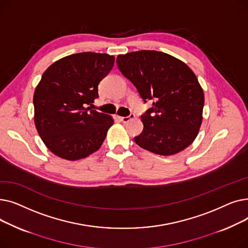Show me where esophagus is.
I'll use <instances>...</instances> for the list:
<instances>
[{
  "instance_id": "esophagus-1",
  "label": "esophagus",
  "mask_w": 248,
  "mask_h": 248,
  "mask_svg": "<svg viewBox=\"0 0 248 248\" xmlns=\"http://www.w3.org/2000/svg\"><path fill=\"white\" fill-rule=\"evenodd\" d=\"M133 119H135V113H131V114L127 115V116H120V120L122 122H124V123H127V122H129V121L133 120Z\"/></svg>"
}]
</instances>
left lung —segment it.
<instances>
[{"label":"left lung","instance_id":"8db88e82","mask_svg":"<svg viewBox=\"0 0 248 248\" xmlns=\"http://www.w3.org/2000/svg\"><path fill=\"white\" fill-rule=\"evenodd\" d=\"M116 64L153 107L141 117L144 129L135 137L140 148L171 155L196 139L202 124L204 93L194 72L181 60L164 52L141 50L119 55Z\"/></svg>","mask_w":248,"mask_h":248}]
</instances>
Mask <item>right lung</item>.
I'll list each match as a JSON object with an SVG mask.
<instances>
[{"label":"right lung","mask_w":248,"mask_h":248,"mask_svg":"<svg viewBox=\"0 0 248 248\" xmlns=\"http://www.w3.org/2000/svg\"><path fill=\"white\" fill-rule=\"evenodd\" d=\"M114 57L81 52L54 62L43 73L34 97V122L46 147L58 157L76 161L97 151L112 117L91 109L98 84Z\"/></svg>","instance_id":"1"}]
</instances>
